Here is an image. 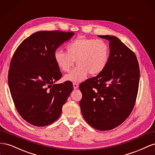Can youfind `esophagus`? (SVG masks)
I'll return each instance as SVG.
<instances>
[{"instance_id":"1","label":"esophagus","mask_w":155,"mask_h":155,"mask_svg":"<svg viewBox=\"0 0 155 155\" xmlns=\"http://www.w3.org/2000/svg\"><path fill=\"white\" fill-rule=\"evenodd\" d=\"M78 87V83L74 82V83H73V88H74V89L76 90V89H77Z\"/></svg>"}]
</instances>
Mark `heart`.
<instances>
[{"instance_id":"obj_1","label":"heart","mask_w":155,"mask_h":155,"mask_svg":"<svg viewBox=\"0 0 155 155\" xmlns=\"http://www.w3.org/2000/svg\"><path fill=\"white\" fill-rule=\"evenodd\" d=\"M67 52L56 50L54 60L63 72H69L75 61L78 65L70 73L65 75L64 80L80 82L90 73L96 76L107 68L110 59V47L102 39L80 38L69 43Z\"/></svg>"}]
</instances>
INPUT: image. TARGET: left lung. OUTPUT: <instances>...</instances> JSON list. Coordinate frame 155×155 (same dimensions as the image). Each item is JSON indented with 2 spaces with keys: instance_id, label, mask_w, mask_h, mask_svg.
<instances>
[{
  "instance_id": "obj_1",
  "label": "left lung",
  "mask_w": 155,
  "mask_h": 155,
  "mask_svg": "<svg viewBox=\"0 0 155 155\" xmlns=\"http://www.w3.org/2000/svg\"><path fill=\"white\" fill-rule=\"evenodd\" d=\"M110 41L107 68L82 82L80 107L86 121L94 129L109 130L120 125L134 108L138 95L140 68L134 54L119 39L99 36Z\"/></svg>"
}]
</instances>
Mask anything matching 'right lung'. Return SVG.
I'll use <instances>...</instances> for the list:
<instances>
[{"mask_svg":"<svg viewBox=\"0 0 155 155\" xmlns=\"http://www.w3.org/2000/svg\"><path fill=\"white\" fill-rule=\"evenodd\" d=\"M74 34L59 30L40 31L23 41L12 56L8 85L20 116L31 125L45 127L58 119L73 89L62 77L54 52Z\"/></svg>","mask_w":155,"mask_h":155,"instance_id":"obj_1","label":"right lung"}]
</instances>
